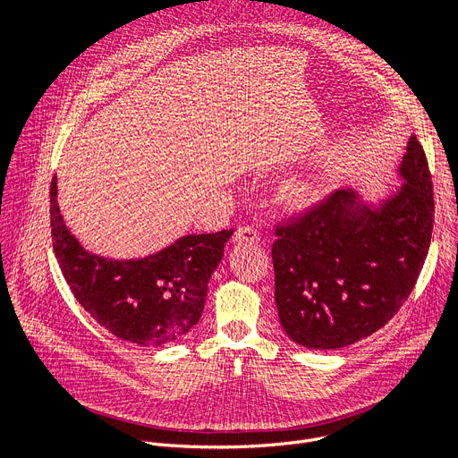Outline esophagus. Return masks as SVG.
Instances as JSON below:
<instances>
[{
    "label": "esophagus",
    "mask_w": 458,
    "mask_h": 458,
    "mask_svg": "<svg viewBox=\"0 0 458 458\" xmlns=\"http://www.w3.org/2000/svg\"><path fill=\"white\" fill-rule=\"evenodd\" d=\"M260 241V235L257 232L255 226H250V225H244V226H239L233 233V242H246V244H257Z\"/></svg>",
    "instance_id": "1"
}]
</instances>
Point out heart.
<instances>
[{
    "label": "heart",
    "instance_id": "obj_1",
    "mask_svg": "<svg viewBox=\"0 0 458 458\" xmlns=\"http://www.w3.org/2000/svg\"><path fill=\"white\" fill-rule=\"evenodd\" d=\"M302 191H304V188H301V186H297V188H293V193H295V195H301V193H302Z\"/></svg>",
    "mask_w": 458,
    "mask_h": 458
}]
</instances>
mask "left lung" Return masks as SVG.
Masks as SVG:
<instances>
[{
  "label": "left lung",
  "mask_w": 458,
  "mask_h": 458,
  "mask_svg": "<svg viewBox=\"0 0 458 458\" xmlns=\"http://www.w3.org/2000/svg\"><path fill=\"white\" fill-rule=\"evenodd\" d=\"M406 181L378 210L337 190L301 217L276 226V302L288 337L337 350L377 330L408 301L433 232V182L422 145L410 138Z\"/></svg>",
  "instance_id": "obj_1"
}]
</instances>
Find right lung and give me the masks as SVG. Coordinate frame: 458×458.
Segmentation results:
<instances>
[{"instance_id":"add662e5","label":"right lung","mask_w":458,"mask_h":458,"mask_svg":"<svg viewBox=\"0 0 458 458\" xmlns=\"http://www.w3.org/2000/svg\"><path fill=\"white\" fill-rule=\"evenodd\" d=\"M50 184L54 253L76 301L112 335L140 346L175 343L199 322L208 281L232 230L186 235L140 260H112L83 250L64 226Z\"/></svg>"}]
</instances>
